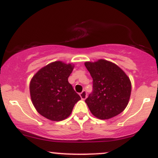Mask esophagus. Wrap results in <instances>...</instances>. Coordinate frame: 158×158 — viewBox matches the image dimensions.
<instances>
[{
	"label": "esophagus",
	"instance_id": "obj_1",
	"mask_svg": "<svg viewBox=\"0 0 158 158\" xmlns=\"http://www.w3.org/2000/svg\"><path fill=\"white\" fill-rule=\"evenodd\" d=\"M79 95H80L81 98H82V100H85L87 97V93L85 91H82V92L79 94Z\"/></svg>",
	"mask_w": 158,
	"mask_h": 158
}]
</instances>
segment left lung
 Returning a JSON list of instances; mask_svg holds the SVG:
<instances>
[{
	"label": "left lung",
	"mask_w": 158,
	"mask_h": 158,
	"mask_svg": "<svg viewBox=\"0 0 158 158\" xmlns=\"http://www.w3.org/2000/svg\"><path fill=\"white\" fill-rule=\"evenodd\" d=\"M93 80V91L85 99L91 113L105 120L118 115L128 104L131 83L119 66L106 60L85 62Z\"/></svg>",
	"instance_id": "obj_1"
}]
</instances>
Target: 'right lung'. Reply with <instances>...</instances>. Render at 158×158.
Here are the masks:
<instances>
[{
	"label": "right lung",
	"mask_w": 158,
	"mask_h": 158,
	"mask_svg": "<svg viewBox=\"0 0 158 158\" xmlns=\"http://www.w3.org/2000/svg\"><path fill=\"white\" fill-rule=\"evenodd\" d=\"M74 65L55 61L41 68L30 80L32 103L39 114L49 120L67 118L80 96L68 82Z\"/></svg>",
	"instance_id": "add662e5"
}]
</instances>
